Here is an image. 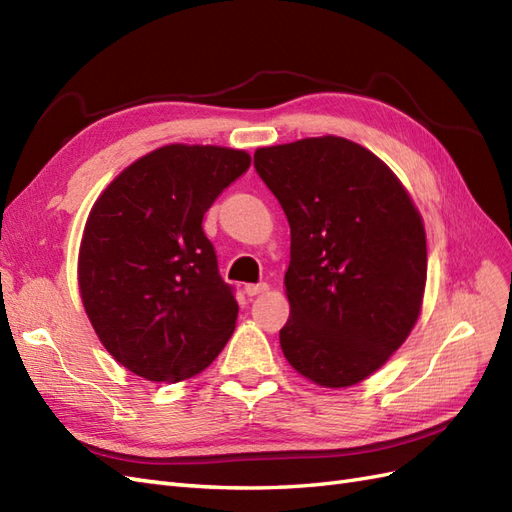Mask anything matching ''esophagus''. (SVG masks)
Listing matches in <instances>:
<instances>
[{"mask_svg":"<svg viewBox=\"0 0 512 512\" xmlns=\"http://www.w3.org/2000/svg\"><path fill=\"white\" fill-rule=\"evenodd\" d=\"M245 294L247 297H256V294H262V292H267L269 290V286L265 284V282H260V284H245Z\"/></svg>","mask_w":512,"mask_h":512,"instance_id":"obj_1","label":"esophagus"}]
</instances>
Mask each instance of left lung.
<instances>
[{
    "instance_id": "8db88e82",
    "label": "left lung",
    "mask_w": 512,
    "mask_h": 512,
    "mask_svg": "<svg viewBox=\"0 0 512 512\" xmlns=\"http://www.w3.org/2000/svg\"><path fill=\"white\" fill-rule=\"evenodd\" d=\"M254 168L290 224L284 356L329 389L365 380L421 314V213L389 166L342 136L256 149Z\"/></svg>"
}]
</instances>
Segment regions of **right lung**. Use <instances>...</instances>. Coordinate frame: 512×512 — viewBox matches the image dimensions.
<instances>
[{"instance_id": "right-lung-1", "label": "right lung", "mask_w": 512, "mask_h": 512, "mask_svg": "<svg viewBox=\"0 0 512 512\" xmlns=\"http://www.w3.org/2000/svg\"><path fill=\"white\" fill-rule=\"evenodd\" d=\"M250 162L239 149L166 145L96 200L79 252L81 299L104 348L132 374L192 378L235 331V288L222 280L203 218Z\"/></svg>"}]
</instances>
